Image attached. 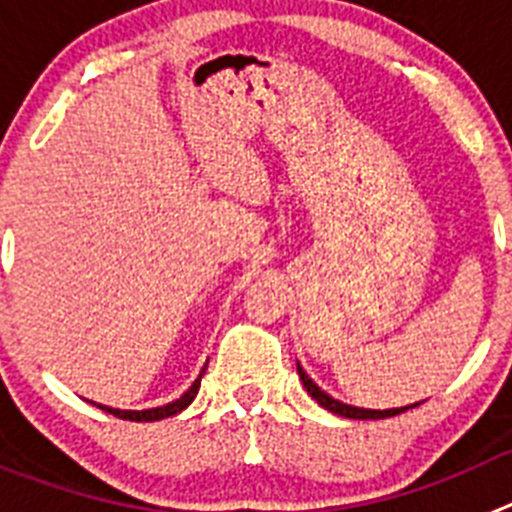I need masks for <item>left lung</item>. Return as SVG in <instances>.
I'll list each match as a JSON object with an SVG mask.
<instances>
[{
	"mask_svg": "<svg viewBox=\"0 0 512 512\" xmlns=\"http://www.w3.org/2000/svg\"><path fill=\"white\" fill-rule=\"evenodd\" d=\"M297 374H300L302 384H305L307 395H310L312 400H318V405H323V408L330 410V413H333V415H341V418L379 420V418H390V415H397V413H405V410H408V408H418V405H420V402H413V405H405V408H390V410L356 408V405H346V402L336 400V397H330L325 390H320L318 384H315L310 377H307V372L300 366V361H297Z\"/></svg>",
	"mask_w": 512,
	"mask_h": 512,
	"instance_id": "8db88e82",
	"label": "left lung"
}]
</instances>
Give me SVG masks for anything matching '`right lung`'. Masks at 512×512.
Segmentation results:
<instances>
[{
  "mask_svg": "<svg viewBox=\"0 0 512 512\" xmlns=\"http://www.w3.org/2000/svg\"><path fill=\"white\" fill-rule=\"evenodd\" d=\"M205 369H207V364L202 366L200 377L194 379L192 387H189V390L184 392V395H179V397H176V400L166 402V405H158V408H146V410H117V408H107V405H97V402H94V405H97V408H102L104 413L115 415V418L135 420V423H148V420L171 418V415L182 413L184 408H189V405H192V400H194V397H197V392H200V382H202V377H205Z\"/></svg>",
  "mask_w": 512,
  "mask_h": 512,
  "instance_id": "1",
  "label": "right lung"
}]
</instances>
